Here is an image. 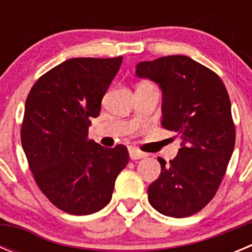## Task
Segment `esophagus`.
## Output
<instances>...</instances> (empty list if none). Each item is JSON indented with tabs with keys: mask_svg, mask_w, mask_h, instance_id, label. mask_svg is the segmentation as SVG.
Listing matches in <instances>:
<instances>
[{
	"mask_svg": "<svg viewBox=\"0 0 252 252\" xmlns=\"http://www.w3.org/2000/svg\"><path fill=\"white\" fill-rule=\"evenodd\" d=\"M128 154H130V158L132 160L142 159V158L146 157L145 153H142V151L137 150V149H135V148H130V149H128Z\"/></svg>",
	"mask_w": 252,
	"mask_h": 252,
	"instance_id": "obj_1",
	"label": "esophagus"
}]
</instances>
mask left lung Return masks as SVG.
I'll use <instances>...</instances> for the list:
<instances>
[{
    "mask_svg": "<svg viewBox=\"0 0 252 252\" xmlns=\"http://www.w3.org/2000/svg\"><path fill=\"white\" fill-rule=\"evenodd\" d=\"M136 75L162 91L161 126L180 135L182 148L148 188L161 215L189 217L211 202L235 148V125L226 87L215 72L186 55H169L136 65Z\"/></svg>",
    "mask_w": 252,
    "mask_h": 252,
    "instance_id": "1",
    "label": "left lung"
}]
</instances>
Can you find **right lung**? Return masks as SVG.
<instances>
[{
  "instance_id": "add662e5",
  "label": "right lung",
  "mask_w": 252,
  "mask_h": 252,
  "mask_svg": "<svg viewBox=\"0 0 252 252\" xmlns=\"http://www.w3.org/2000/svg\"><path fill=\"white\" fill-rule=\"evenodd\" d=\"M122 57L73 58L41 75L25 104L21 144L40 190L69 215H91L112 198L127 165L125 145L107 149L88 139L91 117L119 72Z\"/></svg>"
}]
</instances>
